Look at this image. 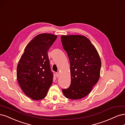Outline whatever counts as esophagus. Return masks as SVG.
Here are the masks:
<instances>
[{
  "label": "esophagus",
  "instance_id": "1",
  "mask_svg": "<svg viewBox=\"0 0 125 125\" xmlns=\"http://www.w3.org/2000/svg\"><path fill=\"white\" fill-rule=\"evenodd\" d=\"M59 75H60V73H59V72H58V73H55V75H56V77H58L59 76Z\"/></svg>",
  "mask_w": 125,
  "mask_h": 125
}]
</instances>
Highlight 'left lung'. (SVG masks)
<instances>
[{
  "label": "left lung",
  "instance_id": "left-lung-1",
  "mask_svg": "<svg viewBox=\"0 0 125 125\" xmlns=\"http://www.w3.org/2000/svg\"><path fill=\"white\" fill-rule=\"evenodd\" d=\"M61 42L70 62L71 83L62 89L66 98L78 100L86 96L98 83L101 61L89 39L82 35H62Z\"/></svg>",
  "mask_w": 125,
  "mask_h": 125
}]
</instances>
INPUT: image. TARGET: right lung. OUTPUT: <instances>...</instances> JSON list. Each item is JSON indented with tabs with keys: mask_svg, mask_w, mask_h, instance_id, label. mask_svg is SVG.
Segmentation results:
<instances>
[{
	"mask_svg": "<svg viewBox=\"0 0 125 125\" xmlns=\"http://www.w3.org/2000/svg\"><path fill=\"white\" fill-rule=\"evenodd\" d=\"M57 35L39 34L27 44L17 66V77L20 87L34 100L45 98L53 82L48 51Z\"/></svg>",
	"mask_w": 125,
	"mask_h": 125,
	"instance_id": "right-lung-1",
	"label": "right lung"
}]
</instances>
